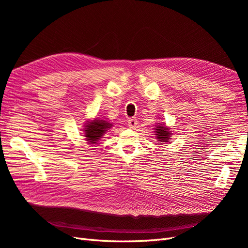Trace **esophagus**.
Masks as SVG:
<instances>
[{
  "label": "esophagus",
  "mask_w": 248,
  "mask_h": 248,
  "mask_svg": "<svg viewBox=\"0 0 248 248\" xmlns=\"http://www.w3.org/2000/svg\"><path fill=\"white\" fill-rule=\"evenodd\" d=\"M137 125H138L137 119H129L128 120V126L130 127V128H136Z\"/></svg>",
  "instance_id": "34e87169"
}]
</instances>
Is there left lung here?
Instances as JSON below:
<instances>
[{
    "mask_svg": "<svg viewBox=\"0 0 248 248\" xmlns=\"http://www.w3.org/2000/svg\"><path fill=\"white\" fill-rule=\"evenodd\" d=\"M154 129L156 132V139H158L159 141L166 142L170 140V137L171 133L170 132V129H168L167 126L157 125Z\"/></svg>",
    "mask_w": 248,
    "mask_h": 248,
    "instance_id": "1",
    "label": "left lung"
}]
</instances>
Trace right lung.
Returning a JSON list of instances; mask_svg holds the SVG:
<instances>
[{"instance_id":"right-lung-1","label":"right lung","mask_w":248,"mask_h":248,"mask_svg":"<svg viewBox=\"0 0 248 248\" xmlns=\"http://www.w3.org/2000/svg\"><path fill=\"white\" fill-rule=\"evenodd\" d=\"M111 124L108 123L104 120L95 119L93 121L87 123L85 126V137L86 140L89 141V144L96 145L98 144L99 139L102 138L103 133L108 130V128H110Z\"/></svg>"}]
</instances>
